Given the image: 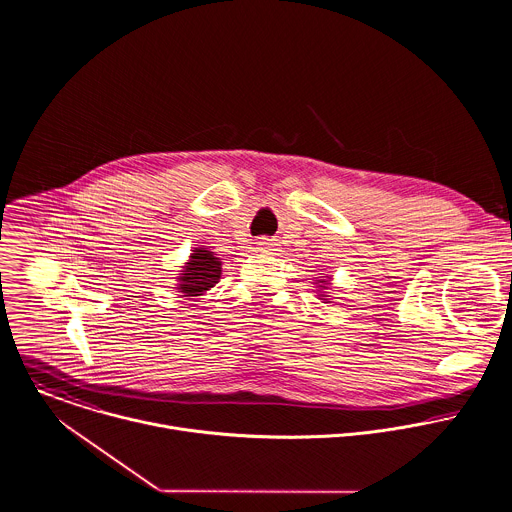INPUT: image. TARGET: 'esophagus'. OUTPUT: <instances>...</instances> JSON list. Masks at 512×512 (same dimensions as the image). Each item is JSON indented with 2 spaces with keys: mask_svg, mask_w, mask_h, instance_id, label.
<instances>
[{
  "mask_svg": "<svg viewBox=\"0 0 512 512\" xmlns=\"http://www.w3.org/2000/svg\"><path fill=\"white\" fill-rule=\"evenodd\" d=\"M256 244H258V248H260V250H270V248L274 246L270 238H260Z\"/></svg>",
  "mask_w": 512,
  "mask_h": 512,
  "instance_id": "34e87169",
  "label": "esophagus"
}]
</instances>
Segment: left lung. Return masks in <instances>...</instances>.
<instances>
[{"mask_svg":"<svg viewBox=\"0 0 512 512\" xmlns=\"http://www.w3.org/2000/svg\"><path fill=\"white\" fill-rule=\"evenodd\" d=\"M322 284H328V282H324V280H322ZM324 288H326V286H320V290H324ZM320 296H324V294H320Z\"/></svg>","mask_w":512,"mask_h":512,"instance_id":"8db88e82","label":"left lung"}]
</instances>
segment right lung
<instances>
[{
    "label": "right lung",
    "mask_w": 512,
    "mask_h": 512,
    "mask_svg": "<svg viewBox=\"0 0 512 512\" xmlns=\"http://www.w3.org/2000/svg\"><path fill=\"white\" fill-rule=\"evenodd\" d=\"M220 274V258H216L214 252L206 248H194L182 274L178 276V290L184 296H202V292L218 284Z\"/></svg>",
    "instance_id": "obj_1"
}]
</instances>
